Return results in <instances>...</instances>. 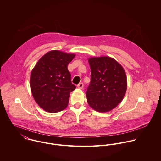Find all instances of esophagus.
Here are the masks:
<instances>
[{
  "label": "esophagus",
  "instance_id": "esophagus-1",
  "mask_svg": "<svg viewBox=\"0 0 161 161\" xmlns=\"http://www.w3.org/2000/svg\"><path fill=\"white\" fill-rule=\"evenodd\" d=\"M77 87L79 89H82L83 87H84V84L83 83H79L78 85H77Z\"/></svg>",
  "mask_w": 161,
  "mask_h": 161
}]
</instances>
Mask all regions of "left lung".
Listing matches in <instances>:
<instances>
[{
	"mask_svg": "<svg viewBox=\"0 0 161 161\" xmlns=\"http://www.w3.org/2000/svg\"><path fill=\"white\" fill-rule=\"evenodd\" d=\"M91 81L86 92L89 106L98 112L111 111L122 101L127 89V77L122 66L109 56L88 59Z\"/></svg>",
	"mask_w": 161,
	"mask_h": 161,
	"instance_id": "1",
	"label": "left lung"
}]
</instances>
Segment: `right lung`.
<instances>
[{
  "label": "right lung",
  "instance_id": "add662e5",
  "mask_svg": "<svg viewBox=\"0 0 161 161\" xmlns=\"http://www.w3.org/2000/svg\"><path fill=\"white\" fill-rule=\"evenodd\" d=\"M75 56V54L52 50L43 56L32 69V95L47 112L57 113L68 107L70 93L76 88L71 82L68 65Z\"/></svg>",
  "mask_w": 161,
  "mask_h": 161
}]
</instances>
